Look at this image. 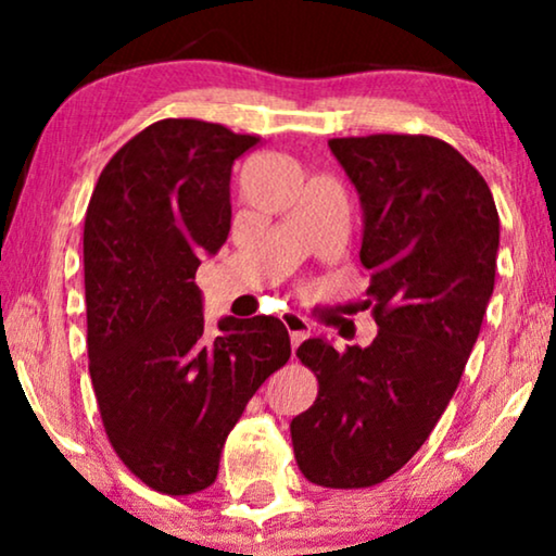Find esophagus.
<instances>
[{
    "label": "esophagus",
    "instance_id": "esophagus-1",
    "mask_svg": "<svg viewBox=\"0 0 556 556\" xmlns=\"http://www.w3.org/2000/svg\"><path fill=\"white\" fill-rule=\"evenodd\" d=\"M280 318H283V326L288 329V333H291V346L295 352V346H299L303 339H308L311 324L301 314H295V311H286V314Z\"/></svg>",
    "mask_w": 556,
    "mask_h": 556
}]
</instances>
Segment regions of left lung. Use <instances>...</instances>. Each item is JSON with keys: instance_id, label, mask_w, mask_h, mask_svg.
<instances>
[{"instance_id": "8db88e82", "label": "left lung", "mask_w": 556, "mask_h": 556, "mask_svg": "<svg viewBox=\"0 0 556 556\" xmlns=\"http://www.w3.org/2000/svg\"><path fill=\"white\" fill-rule=\"evenodd\" d=\"M364 207L367 349L299 346L318 379L293 417L295 463L326 489H369L420 451L445 413L496 280L498 212L485 179L451 143L425 134L331 139Z\"/></svg>"}]
</instances>
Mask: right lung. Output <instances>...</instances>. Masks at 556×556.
Listing matches in <instances>:
<instances>
[{
    "mask_svg": "<svg viewBox=\"0 0 556 556\" xmlns=\"http://www.w3.org/2000/svg\"><path fill=\"white\" fill-rule=\"evenodd\" d=\"M257 143L210 121H156L111 156L88 202L90 382L113 451L169 496L215 483L248 400L291 359L273 316H225L210 337L194 286L230 232L235 159Z\"/></svg>",
    "mask_w": 556,
    "mask_h": 556,
    "instance_id": "1",
    "label": "right lung"
}]
</instances>
